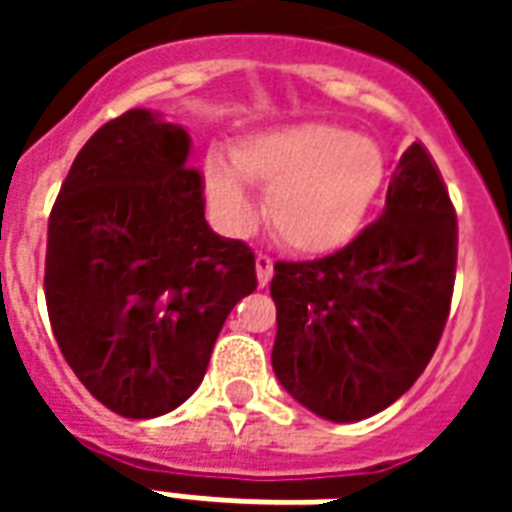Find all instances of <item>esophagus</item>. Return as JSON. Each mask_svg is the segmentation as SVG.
Listing matches in <instances>:
<instances>
[{"label":"esophagus","mask_w":512,"mask_h":512,"mask_svg":"<svg viewBox=\"0 0 512 512\" xmlns=\"http://www.w3.org/2000/svg\"><path fill=\"white\" fill-rule=\"evenodd\" d=\"M255 268H257V282L266 288L268 282H271V277H274V260H271L268 255H257Z\"/></svg>","instance_id":"1"}]
</instances>
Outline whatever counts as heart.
<instances>
[{
  "instance_id": "heart-1",
  "label": "heart",
  "mask_w": 512,
  "mask_h": 512,
  "mask_svg": "<svg viewBox=\"0 0 512 512\" xmlns=\"http://www.w3.org/2000/svg\"><path fill=\"white\" fill-rule=\"evenodd\" d=\"M384 175V153L373 139L334 123H296L244 136L230 150V167L208 161L205 191L222 219L246 224L255 202L244 178L268 191L266 219L279 244L326 255L359 233Z\"/></svg>"
}]
</instances>
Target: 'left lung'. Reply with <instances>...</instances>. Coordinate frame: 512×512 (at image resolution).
I'll list each match as a JSON object with an SVG mask.
<instances>
[{
  "mask_svg": "<svg viewBox=\"0 0 512 512\" xmlns=\"http://www.w3.org/2000/svg\"><path fill=\"white\" fill-rule=\"evenodd\" d=\"M455 260V208L428 147L414 142L397 161L376 222L334 255L274 266L271 365L279 384L332 422L392 406L439 345Z\"/></svg>",
  "mask_w": 512,
  "mask_h": 512,
  "instance_id": "obj_1",
  "label": "left lung"
}]
</instances>
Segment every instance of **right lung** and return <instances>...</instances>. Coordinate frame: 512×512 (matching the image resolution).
I'll use <instances>...</instances> for the list:
<instances>
[{
  "instance_id": "obj_1",
  "label": "right lung",
  "mask_w": 512,
  "mask_h": 512,
  "mask_svg": "<svg viewBox=\"0 0 512 512\" xmlns=\"http://www.w3.org/2000/svg\"><path fill=\"white\" fill-rule=\"evenodd\" d=\"M189 142L128 109L87 139L49 216L51 332L90 395L128 419L191 397L230 310L257 288L255 252L205 222Z\"/></svg>"
}]
</instances>
